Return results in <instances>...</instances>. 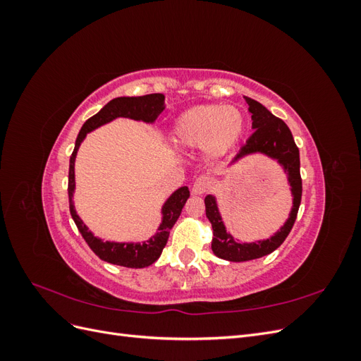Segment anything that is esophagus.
I'll return each instance as SVG.
<instances>
[{"label":"esophagus","mask_w":361,"mask_h":361,"mask_svg":"<svg viewBox=\"0 0 361 361\" xmlns=\"http://www.w3.org/2000/svg\"><path fill=\"white\" fill-rule=\"evenodd\" d=\"M209 187H211L209 179L200 176V178H197V179L194 180L192 187H191V191H192V194H195V195H197V194H204L207 190H209Z\"/></svg>","instance_id":"1"}]
</instances>
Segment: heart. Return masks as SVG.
<instances>
[{
  "mask_svg": "<svg viewBox=\"0 0 361 361\" xmlns=\"http://www.w3.org/2000/svg\"><path fill=\"white\" fill-rule=\"evenodd\" d=\"M245 128V116L236 106L221 104L199 105L180 114L174 122L171 145L182 150L203 146L207 158L218 159L243 138Z\"/></svg>",
  "mask_w": 361,
  "mask_h": 361,
  "instance_id": "1",
  "label": "heart"
}]
</instances>
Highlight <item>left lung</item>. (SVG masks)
Returning a JSON list of instances; mask_svg holds the SVG:
<instances>
[{"mask_svg": "<svg viewBox=\"0 0 361 361\" xmlns=\"http://www.w3.org/2000/svg\"><path fill=\"white\" fill-rule=\"evenodd\" d=\"M248 104V111L251 113L253 120L255 133L247 140V143L239 150V154L233 159L238 161L251 154H264L272 159H277L280 166L288 173V182L290 185V192L293 195L292 211L288 221L281 226L280 231L264 241L241 244L236 239L226 232L221 215L218 212L216 200L214 195H206V216L212 224L214 238H212V251L215 256L231 260V262H245L264 257L279 248L283 241L288 238L292 231L293 223L297 220L298 207L301 203L302 194V180L300 174V150L295 145L293 137L288 125L281 118L276 117L267 108L257 101L245 96Z\"/></svg>", "mask_w": 361, "mask_h": 361, "instance_id": "1", "label": "left lung"}]
</instances>
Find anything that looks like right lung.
Masks as SVG:
<instances>
[{"instance_id":"add662e5","label":"right lung","mask_w":361,"mask_h":361,"mask_svg":"<svg viewBox=\"0 0 361 361\" xmlns=\"http://www.w3.org/2000/svg\"><path fill=\"white\" fill-rule=\"evenodd\" d=\"M166 108V96L162 93H152L145 96H133V97H116V99L108 102L102 110L92 116L82 125L78 137L75 141V149L72 152L71 162H69V183H68V194H69V209L73 221L78 227L80 233L85 239V243L93 250V253L108 262L126 268H145L154 264V262L161 256L164 247L169 241V235L174 223L183 209L185 203L190 197L188 187H182L174 191L167 202L162 206V223L158 227L155 236H152L149 241L143 244H133V243H104L102 239L96 238L87 227L81 218L78 216L73 206V191H75V157L80 149V145L85 138L87 133H92L93 129L99 128L117 117H128L134 120H141L146 123H154L157 117Z\"/></svg>"}]
</instances>
